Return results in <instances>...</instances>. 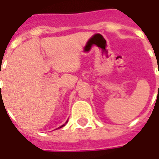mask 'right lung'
Listing matches in <instances>:
<instances>
[{"label":"right lung","instance_id":"add662e5","mask_svg":"<svg viewBox=\"0 0 159 159\" xmlns=\"http://www.w3.org/2000/svg\"><path fill=\"white\" fill-rule=\"evenodd\" d=\"M64 125H62V126H64ZM62 126H60V127H62Z\"/></svg>","mask_w":159,"mask_h":159}]
</instances>
